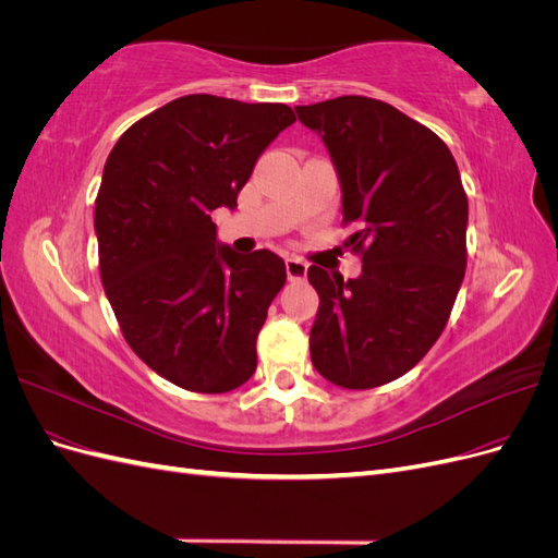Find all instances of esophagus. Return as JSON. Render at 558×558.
I'll use <instances>...</instances> for the list:
<instances>
[{
  "instance_id": "1",
  "label": "esophagus",
  "mask_w": 558,
  "mask_h": 558,
  "mask_svg": "<svg viewBox=\"0 0 558 558\" xmlns=\"http://www.w3.org/2000/svg\"><path fill=\"white\" fill-rule=\"evenodd\" d=\"M286 275H289L291 281H300L307 277V263L302 258H295V256H289L286 258Z\"/></svg>"
}]
</instances>
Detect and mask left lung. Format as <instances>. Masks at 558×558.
<instances>
[{"label":"left lung","mask_w":558,"mask_h":558,"mask_svg":"<svg viewBox=\"0 0 558 558\" xmlns=\"http://www.w3.org/2000/svg\"><path fill=\"white\" fill-rule=\"evenodd\" d=\"M324 140L342 189V218L363 272L344 281L312 265L318 293L312 363L344 388L402 377L437 342L465 275L468 197L435 132L373 97L295 107Z\"/></svg>","instance_id":"1"}]
</instances>
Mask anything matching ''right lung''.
I'll return each instance as SVG.
<instances>
[{
  "mask_svg": "<svg viewBox=\"0 0 558 558\" xmlns=\"http://www.w3.org/2000/svg\"><path fill=\"white\" fill-rule=\"evenodd\" d=\"M295 123L286 105L185 95L123 132L95 199L99 272L137 356L181 388L228 393L256 373V340L286 281L277 253L218 242L263 150Z\"/></svg>",
  "mask_w": 558,
  "mask_h": 558,
  "instance_id": "1",
  "label": "right lung"
}]
</instances>
